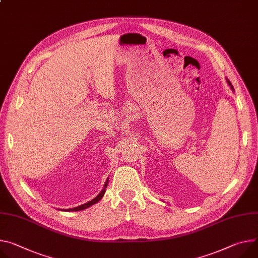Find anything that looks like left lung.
Wrapping results in <instances>:
<instances>
[{
    "instance_id": "8db88e82",
    "label": "left lung",
    "mask_w": 258,
    "mask_h": 258,
    "mask_svg": "<svg viewBox=\"0 0 258 258\" xmlns=\"http://www.w3.org/2000/svg\"><path fill=\"white\" fill-rule=\"evenodd\" d=\"M227 83H228V85H229V86H230V88H231V89H233V86H232V85H231V83H230V81H228V80H227Z\"/></svg>"
}]
</instances>
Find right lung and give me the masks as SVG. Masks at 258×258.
I'll use <instances>...</instances> for the list:
<instances>
[{"instance_id":"1","label":"right lung","mask_w":258,"mask_h":258,"mask_svg":"<svg viewBox=\"0 0 258 258\" xmlns=\"http://www.w3.org/2000/svg\"><path fill=\"white\" fill-rule=\"evenodd\" d=\"M107 185H108V181L105 183V186H104V189L101 191V194L97 197V198H95L93 200H91L90 202H88V203H86V204H83V205H81V206H79V207H76V208H73V209H67V210H64V211H81V210H84V209H86V208H88V207H90V206H92L93 204H96V203H98L102 198H103V196L105 195V191H106V188H107Z\"/></svg>"}]
</instances>
